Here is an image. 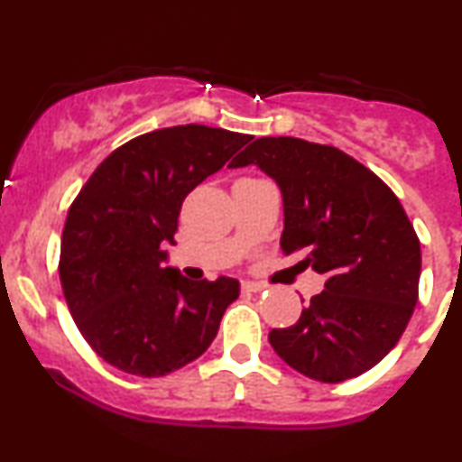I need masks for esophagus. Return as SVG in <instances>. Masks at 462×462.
Instances as JSON below:
<instances>
[{"instance_id": "1", "label": "esophagus", "mask_w": 462, "mask_h": 462, "mask_svg": "<svg viewBox=\"0 0 462 462\" xmlns=\"http://www.w3.org/2000/svg\"><path fill=\"white\" fill-rule=\"evenodd\" d=\"M241 289L245 291V293H258V291L267 289V286H264L263 282H249V280H245V282L241 284Z\"/></svg>"}]
</instances>
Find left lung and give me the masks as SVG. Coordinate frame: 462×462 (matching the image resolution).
Segmentation results:
<instances>
[{
	"instance_id": "1",
	"label": "left lung",
	"mask_w": 462,
	"mask_h": 462,
	"mask_svg": "<svg viewBox=\"0 0 462 462\" xmlns=\"http://www.w3.org/2000/svg\"><path fill=\"white\" fill-rule=\"evenodd\" d=\"M258 164L284 199V256L326 275V289L269 343L289 367L343 383L378 365L404 334L419 298L421 247L397 195L338 147L263 136L230 167Z\"/></svg>"
}]
</instances>
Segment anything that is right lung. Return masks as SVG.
<instances>
[{"label": "right lung", "mask_w": 462, "mask_h": 462, "mask_svg": "<svg viewBox=\"0 0 462 462\" xmlns=\"http://www.w3.org/2000/svg\"><path fill=\"white\" fill-rule=\"evenodd\" d=\"M249 139L198 124L147 132L116 147L79 189L58 273L79 334L108 365L161 378L213 343L238 282L187 280L162 267L164 245L184 198Z\"/></svg>", "instance_id": "right-lung-1"}]
</instances>
